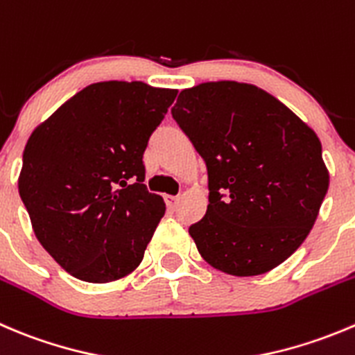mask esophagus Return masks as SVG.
<instances>
[{"label": "esophagus", "instance_id": "34e87169", "mask_svg": "<svg viewBox=\"0 0 355 355\" xmlns=\"http://www.w3.org/2000/svg\"><path fill=\"white\" fill-rule=\"evenodd\" d=\"M164 201H166L168 208L173 209L178 202V196H164Z\"/></svg>", "mask_w": 355, "mask_h": 355}]
</instances>
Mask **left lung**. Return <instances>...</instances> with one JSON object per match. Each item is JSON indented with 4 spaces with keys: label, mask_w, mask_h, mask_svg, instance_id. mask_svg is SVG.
I'll list each match as a JSON object with an SVG mask.
<instances>
[{
    "label": "left lung",
    "mask_w": 355,
    "mask_h": 355,
    "mask_svg": "<svg viewBox=\"0 0 355 355\" xmlns=\"http://www.w3.org/2000/svg\"><path fill=\"white\" fill-rule=\"evenodd\" d=\"M171 116L208 170L206 215L189 227L201 257L237 277L283 263L328 192L314 130L276 97L237 81L182 90Z\"/></svg>",
    "instance_id": "left-lung-1"
}]
</instances>
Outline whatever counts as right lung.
Returning <instances> with one entry per match:
<instances>
[{
	"mask_svg": "<svg viewBox=\"0 0 355 355\" xmlns=\"http://www.w3.org/2000/svg\"><path fill=\"white\" fill-rule=\"evenodd\" d=\"M177 94L94 83L31 133L19 194L41 246L71 276L111 283L142 261L166 211L144 184V153Z\"/></svg>",
	"mask_w": 355,
	"mask_h": 355,
	"instance_id": "add662e5",
	"label": "right lung"
}]
</instances>
